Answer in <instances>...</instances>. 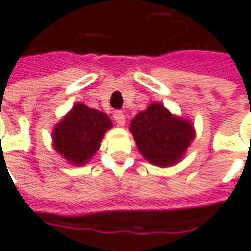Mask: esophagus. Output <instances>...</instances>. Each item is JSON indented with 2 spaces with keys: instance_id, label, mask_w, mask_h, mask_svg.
Here are the masks:
<instances>
[{
  "instance_id": "esophagus-1",
  "label": "esophagus",
  "mask_w": 251,
  "mask_h": 251,
  "mask_svg": "<svg viewBox=\"0 0 251 251\" xmlns=\"http://www.w3.org/2000/svg\"><path fill=\"white\" fill-rule=\"evenodd\" d=\"M113 117H114V121L117 122V125H120V126L125 125V114H124L122 111L117 110V111H114Z\"/></svg>"
}]
</instances>
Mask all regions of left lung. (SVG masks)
Instances as JSON below:
<instances>
[{
  "label": "left lung",
  "instance_id": "1",
  "mask_svg": "<svg viewBox=\"0 0 251 251\" xmlns=\"http://www.w3.org/2000/svg\"><path fill=\"white\" fill-rule=\"evenodd\" d=\"M130 130L137 148L149 163L169 167L179 161L194 140V127L160 103L151 104L133 118Z\"/></svg>",
  "mask_w": 251,
  "mask_h": 251
}]
</instances>
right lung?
I'll list each match as a JSON object with an SVG mask.
<instances>
[{"label": "right lung", "mask_w": 251, "mask_h": 251, "mask_svg": "<svg viewBox=\"0 0 251 251\" xmlns=\"http://www.w3.org/2000/svg\"><path fill=\"white\" fill-rule=\"evenodd\" d=\"M111 121L102 111L77 103L53 130V147L72 164L82 165L98 151Z\"/></svg>", "instance_id": "add662e5"}]
</instances>
